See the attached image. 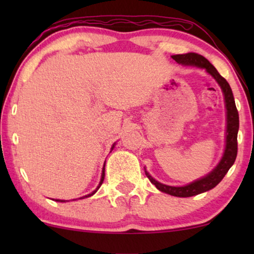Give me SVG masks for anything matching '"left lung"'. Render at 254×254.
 <instances>
[{"mask_svg": "<svg viewBox=\"0 0 254 254\" xmlns=\"http://www.w3.org/2000/svg\"><path fill=\"white\" fill-rule=\"evenodd\" d=\"M172 59L176 62L182 64H189V65H196L199 68H204L207 72L213 76L216 79V82L220 84L222 91L224 95L225 100V107H227V144H225L224 155L222 157L221 162L218 165L211 171L209 175H207L203 178H201L196 182H194L190 185L182 186V187H175V186H168L164 184L158 183L155 180L149 173L145 171V175L150 180L151 184H154L156 189H158L162 192L168 193L170 195L179 196V197H189L193 195H197V194L207 192L211 189H214L224 176L227 175L229 169L231 168L237 157V134L239 128V117L238 111L235 104V98L232 95V90L227 82V79L222 77L220 72L216 70V68L203 58L202 55L196 53H187V54H177L172 55Z\"/></svg>", "mask_w": 254, "mask_h": 254, "instance_id": "1", "label": "left lung"}]
</instances>
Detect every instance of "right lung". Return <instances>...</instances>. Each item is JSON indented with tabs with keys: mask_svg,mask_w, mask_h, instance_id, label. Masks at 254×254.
I'll use <instances>...</instances> for the list:
<instances>
[{
	"mask_svg": "<svg viewBox=\"0 0 254 254\" xmlns=\"http://www.w3.org/2000/svg\"><path fill=\"white\" fill-rule=\"evenodd\" d=\"M114 148V144H113V147H112V149ZM104 178H105V164H104V168H103V173H102V179H100V183H99V185H98V187H97V189L93 190L92 193H90V194H88V195H85V196H82V197H79V199H83V197H89V196H91V195H93V194H95L97 190H98V189L100 186H102V184H103V182H104ZM55 201H59V202H65L64 200H55Z\"/></svg>",
	"mask_w": 254,
	"mask_h": 254,
	"instance_id": "right-lung-1",
	"label": "right lung"
}]
</instances>
